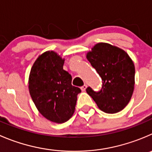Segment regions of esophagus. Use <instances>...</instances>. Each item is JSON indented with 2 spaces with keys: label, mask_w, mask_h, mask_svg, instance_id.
Masks as SVG:
<instances>
[{
  "label": "esophagus",
  "mask_w": 152,
  "mask_h": 152,
  "mask_svg": "<svg viewBox=\"0 0 152 152\" xmlns=\"http://www.w3.org/2000/svg\"><path fill=\"white\" fill-rule=\"evenodd\" d=\"M86 88H87V85H84L83 86L81 87V90H82V91H85V90H86Z\"/></svg>",
  "instance_id": "obj_1"
}]
</instances>
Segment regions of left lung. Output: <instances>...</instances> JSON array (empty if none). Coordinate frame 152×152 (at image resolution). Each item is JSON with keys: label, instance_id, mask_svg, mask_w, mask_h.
<instances>
[{"label": "left lung", "instance_id": "8db88e82", "mask_svg": "<svg viewBox=\"0 0 152 152\" xmlns=\"http://www.w3.org/2000/svg\"><path fill=\"white\" fill-rule=\"evenodd\" d=\"M86 57L102 81L99 91L88 87V95L105 113L123 110L129 104L134 88L135 67L132 58L123 50L107 43L96 44Z\"/></svg>", "mask_w": 152, "mask_h": 152}]
</instances>
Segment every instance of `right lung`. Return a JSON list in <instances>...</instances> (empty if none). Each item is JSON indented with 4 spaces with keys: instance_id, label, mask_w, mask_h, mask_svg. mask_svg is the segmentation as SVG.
Instances as JSON below:
<instances>
[{
    "instance_id": "1",
    "label": "right lung",
    "mask_w": 152,
    "mask_h": 152,
    "mask_svg": "<svg viewBox=\"0 0 152 152\" xmlns=\"http://www.w3.org/2000/svg\"><path fill=\"white\" fill-rule=\"evenodd\" d=\"M64 59L54 51H47L35 60L29 76V91L43 117L56 123L73 116L79 88L73 86L72 76L63 70Z\"/></svg>"
}]
</instances>
